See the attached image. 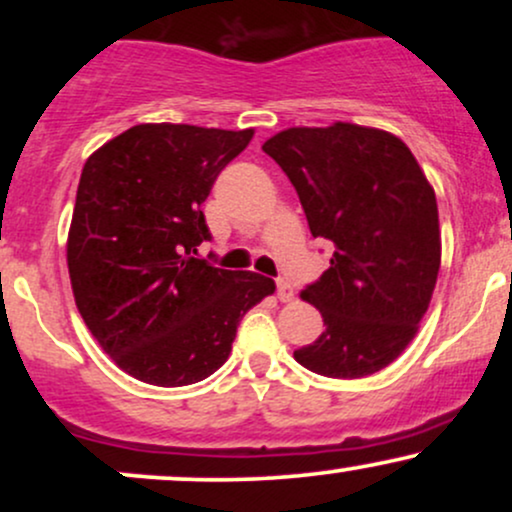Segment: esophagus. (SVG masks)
<instances>
[{
    "instance_id": "34e87169",
    "label": "esophagus",
    "mask_w": 512,
    "mask_h": 512,
    "mask_svg": "<svg viewBox=\"0 0 512 512\" xmlns=\"http://www.w3.org/2000/svg\"><path fill=\"white\" fill-rule=\"evenodd\" d=\"M276 298H279L281 303L293 301V286L286 284V281H279V284H276Z\"/></svg>"
}]
</instances>
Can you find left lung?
<instances>
[{"instance_id": "1", "label": "left lung", "mask_w": 512, "mask_h": 512, "mask_svg": "<svg viewBox=\"0 0 512 512\" xmlns=\"http://www.w3.org/2000/svg\"><path fill=\"white\" fill-rule=\"evenodd\" d=\"M289 175L330 269L301 291L325 332L293 351L327 378L390 366L419 332L440 269L436 192L409 146L378 127H289L262 144Z\"/></svg>"}]
</instances>
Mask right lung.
Listing matches in <instances>:
<instances>
[{
	"mask_svg": "<svg viewBox=\"0 0 512 512\" xmlns=\"http://www.w3.org/2000/svg\"><path fill=\"white\" fill-rule=\"evenodd\" d=\"M255 129L144 122L86 158L67 236L76 308L132 378L199 383L231 356L238 322L274 281L192 257L202 202Z\"/></svg>",
	"mask_w": 512,
	"mask_h": 512,
	"instance_id": "right-lung-1",
	"label": "right lung"
}]
</instances>
